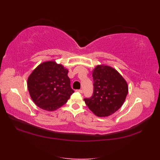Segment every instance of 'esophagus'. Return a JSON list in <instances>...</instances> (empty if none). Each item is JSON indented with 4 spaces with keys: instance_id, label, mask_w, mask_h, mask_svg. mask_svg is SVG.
Listing matches in <instances>:
<instances>
[{
    "instance_id": "1",
    "label": "esophagus",
    "mask_w": 160,
    "mask_h": 160,
    "mask_svg": "<svg viewBox=\"0 0 160 160\" xmlns=\"http://www.w3.org/2000/svg\"><path fill=\"white\" fill-rule=\"evenodd\" d=\"M76 91H78V92H79V93H82L83 92L82 89H78V90H76Z\"/></svg>"
}]
</instances>
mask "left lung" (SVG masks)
<instances>
[{
	"instance_id": "left-lung-1",
	"label": "left lung",
	"mask_w": 160,
	"mask_h": 160,
	"mask_svg": "<svg viewBox=\"0 0 160 160\" xmlns=\"http://www.w3.org/2000/svg\"><path fill=\"white\" fill-rule=\"evenodd\" d=\"M92 76L93 95L84 100L97 116H108L123 104L128 93L127 83L116 70L108 66H97Z\"/></svg>"
}]
</instances>
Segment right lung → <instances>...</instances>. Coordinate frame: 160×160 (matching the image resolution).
Instances as JSON below:
<instances>
[{"mask_svg": "<svg viewBox=\"0 0 160 160\" xmlns=\"http://www.w3.org/2000/svg\"><path fill=\"white\" fill-rule=\"evenodd\" d=\"M68 70L54 61L40 64L28 80L32 100L43 110L55 111L67 103L74 93L67 76Z\"/></svg>", "mask_w": 160, "mask_h": 160, "instance_id": "1", "label": "right lung"}]
</instances>
